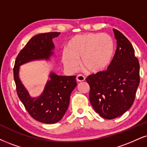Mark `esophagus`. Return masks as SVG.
Masks as SVG:
<instances>
[{"label": "esophagus", "instance_id": "1", "mask_svg": "<svg viewBox=\"0 0 147 147\" xmlns=\"http://www.w3.org/2000/svg\"><path fill=\"white\" fill-rule=\"evenodd\" d=\"M76 80L78 82H84V81L85 80V78H84V76H82V75H78L76 77Z\"/></svg>", "mask_w": 147, "mask_h": 147}]
</instances>
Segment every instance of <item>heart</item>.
<instances>
[{
	"label": "heart",
	"instance_id": "heart-1",
	"mask_svg": "<svg viewBox=\"0 0 147 147\" xmlns=\"http://www.w3.org/2000/svg\"><path fill=\"white\" fill-rule=\"evenodd\" d=\"M62 54L65 67L76 71L81 64L89 73L99 74L108 68L113 59L115 44L107 34L84 33L74 36L68 41Z\"/></svg>",
	"mask_w": 147,
	"mask_h": 147
}]
</instances>
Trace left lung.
Segmentation results:
<instances>
[{"mask_svg": "<svg viewBox=\"0 0 147 147\" xmlns=\"http://www.w3.org/2000/svg\"><path fill=\"white\" fill-rule=\"evenodd\" d=\"M117 50L108 69L92 74L86 80L90 86L92 106L104 119H113L131 108L140 83V65L131 43L113 28Z\"/></svg>", "mask_w": 147, "mask_h": 147, "instance_id": "1", "label": "left lung"}]
</instances>
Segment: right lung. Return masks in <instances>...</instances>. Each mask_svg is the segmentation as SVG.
Masks as SVG:
<instances>
[{"instance_id":"1","label":"right lung","mask_w":147,"mask_h":147,"mask_svg":"<svg viewBox=\"0 0 147 147\" xmlns=\"http://www.w3.org/2000/svg\"><path fill=\"white\" fill-rule=\"evenodd\" d=\"M60 32H51L35 35L18 54L13 68L14 80L17 93L30 115L39 122L52 124L59 122L67 110L70 95L76 88V76H65L50 72L43 93L32 97L19 77L22 65L38 60H50L54 55L52 41Z\"/></svg>"}]
</instances>
